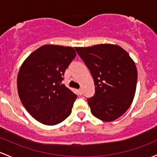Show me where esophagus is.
Returning a JSON list of instances; mask_svg holds the SVG:
<instances>
[{
	"instance_id": "1",
	"label": "esophagus",
	"mask_w": 157,
	"mask_h": 157,
	"mask_svg": "<svg viewBox=\"0 0 157 157\" xmlns=\"http://www.w3.org/2000/svg\"><path fill=\"white\" fill-rule=\"evenodd\" d=\"M77 93H78L79 95H82V89H78V90H77Z\"/></svg>"
}]
</instances>
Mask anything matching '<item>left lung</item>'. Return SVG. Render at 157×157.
I'll use <instances>...</instances> for the list:
<instances>
[{"label":"left lung","mask_w":157,"mask_h":157,"mask_svg":"<svg viewBox=\"0 0 157 157\" xmlns=\"http://www.w3.org/2000/svg\"><path fill=\"white\" fill-rule=\"evenodd\" d=\"M94 79L95 94L88 99L91 113L104 121L121 116L135 96L137 68L125 50L112 44L77 47Z\"/></svg>","instance_id":"1"}]
</instances>
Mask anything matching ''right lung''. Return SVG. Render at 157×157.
<instances>
[{
    "label": "right lung",
    "instance_id": "obj_1",
    "mask_svg": "<svg viewBox=\"0 0 157 157\" xmlns=\"http://www.w3.org/2000/svg\"><path fill=\"white\" fill-rule=\"evenodd\" d=\"M75 56L73 48L45 44L30 53L21 66L17 77L20 100L43 124H57L71 113L77 95L62 81Z\"/></svg>",
    "mask_w": 157,
    "mask_h": 157
}]
</instances>
